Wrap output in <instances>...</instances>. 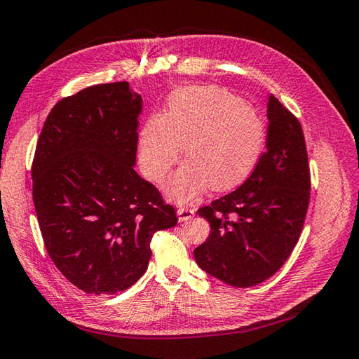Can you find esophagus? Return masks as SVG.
<instances>
[{"mask_svg":"<svg viewBox=\"0 0 359 359\" xmlns=\"http://www.w3.org/2000/svg\"><path fill=\"white\" fill-rule=\"evenodd\" d=\"M177 214H178L180 222H187L195 215V210L190 209V208H186V206H180L178 210H177Z\"/></svg>","mask_w":359,"mask_h":359,"instance_id":"obj_1","label":"esophagus"}]
</instances>
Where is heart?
<instances>
[{
	"label": "heart",
	"instance_id": "1",
	"mask_svg": "<svg viewBox=\"0 0 359 359\" xmlns=\"http://www.w3.org/2000/svg\"><path fill=\"white\" fill-rule=\"evenodd\" d=\"M265 123L257 109L226 88L175 91L164 116H151L137 141L145 177L163 182L186 147L187 163L167 182L172 198L187 201L208 186L224 192L241 184L260 158Z\"/></svg>",
	"mask_w": 359,
	"mask_h": 359
}]
</instances>
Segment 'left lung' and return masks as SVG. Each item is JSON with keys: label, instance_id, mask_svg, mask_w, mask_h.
<instances>
[{"label": "left lung", "instance_id": "left-lung-1", "mask_svg": "<svg viewBox=\"0 0 359 359\" xmlns=\"http://www.w3.org/2000/svg\"><path fill=\"white\" fill-rule=\"evenodd\" d=\"M266 150L233 192L198 209L210 236L194 251L200 268L237 288L274 276L297 243L310 203V165L301 122L274 96Z\"/></svg>", "mask_w": 359, "mask_h": 359}]
</instances>
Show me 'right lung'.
Here are the masks:
<instances>
[{
    "label": "right lung",
    "mask_w": 359,
    "mask_h": 359,
    "mask_svg": "<svg viewBox=\"0 0 359 359\" xmlns=\"http://www.w3.org/2000/svg\"><path fill=\"white\" fill-rule=\"evenodd\" d=\"M142 99L127 82L88 86L50 109L32 161V198L58 271L88 294H114L147 271L155 232L178 223L135 172Z\"/></svg>",
    "instance_id": "1"
}]
</instances>
